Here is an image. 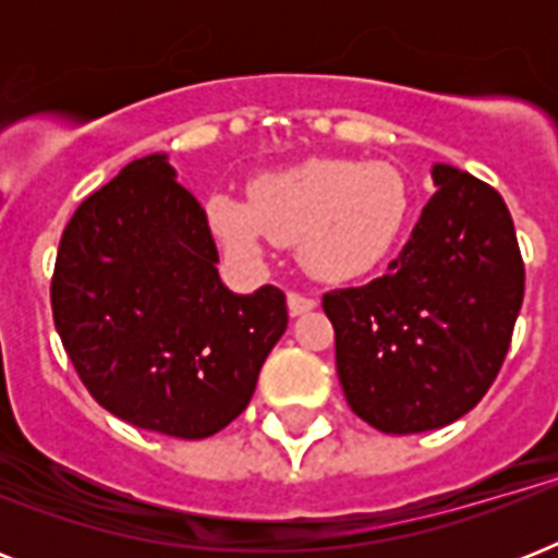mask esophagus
<instances>
[{"label": "esophagus", "mask_w": 558, "mask_h": 558, "mask_svg": "<svg viewBox=\"0 0 558 558\" xmlns=\"http://www.w3.org/2000/svg\"><path fill=\"white\" fill-rule=\"evenodd\" d=\"M287 306L292 315H304V313H310V310H315V298L304 295V292H289Z\"/></svg>", "instance_id": "1"}]
</instances>
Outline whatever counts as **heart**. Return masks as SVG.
I'll list each match as a JSON object with an SVG mask.
<instances>
[{
	"instance_id": "obj_1",
	"label": "heart",
	"mask_w": 558,
	"mask_h": 558,
	"mask_svg": "<svg viewBox=\"0 0 558 558\" xmlns=\"http://www.w3.org/2000/svg\"><path fill=\"white\" fill-rule=\"evenodd\" d=\"M210 231L245 263L278 243L322 280H348L385 260L405 231L411 191L388 161L310 159L254 179L248 199L219 191L205 202Z\"/></svg>"
}]
</instances>
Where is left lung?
I'll return each instance as SVG.
<instances>
[{
	"label": "left lung",
	"instance_id": "left-lung-1",
	"mask_svg": "<svg viewBox=\"0 0 558 558\" xmlns=\"http://www.w3.org/2000/svg\"><path fill=\"white\" fill-rule=\"evenodd\" d=\"M434 185L388 271L322 298L348 405L385 434L432 432L472 411L501 371L524 301L501 193L449 165H434Z\"/></svg>",
	"mask_w": 558,
	"mask_h": 558
}]
</instances>
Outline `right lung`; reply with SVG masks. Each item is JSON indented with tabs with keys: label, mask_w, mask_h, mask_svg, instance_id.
<instances>
[{
	"label": "right lung",
	"mask_w": 558,
	"mask_h": 558,
	"mask_svg": "<svg viewBox=\"0 0 558 558\" xmlns=\"http://www.w3.org/2000/svg\"><path fill=\"white\" fill-rule=\"evenodd\" d=\"M208 214L165 156L130 161L69 219L51 313L92 397L147 432L202 440L243 414L287 330V295H234Z\"/></svg>",
	"instance_id": "add662e5"
}]
</instances>
